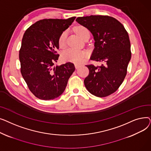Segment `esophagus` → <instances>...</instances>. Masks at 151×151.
<instances>
[{
    "instance_id": "obj_1",
    "label": "esophagus",
    "mask_w": 151,
    "mask_h": 151,
    "mask_svg": "<svg viewBox=\"0 0 151 151\" xmlns=\"http://www.w3.org/2000/svg\"><path fill=\"white\" fill-rule=\"evenodd\" d=\"M75 68L77 69V68H80V67H81V65L78 64V63H75Z\"/></svg>"
}]
</instances>
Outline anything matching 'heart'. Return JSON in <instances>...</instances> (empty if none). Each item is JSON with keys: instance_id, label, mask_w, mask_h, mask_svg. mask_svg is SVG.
Returning <instances> with one entry per match:
<instances>
[{"instance_id": "heart-1", "label": "heart", "mask_w": 151, "mask_h": 151, "mask_svg": "<svg viewBox=\"0 0 151 151\" xmlns=\"http://www.w3.org/2000/svg\"><path fill=\"white\" fill-rule=\"evenodd\" d=\"M75 32L83 38L87 34H89V30L83 26H77L74 28ZM67 32H63L58 39L59 46L63 47L65 46ZM87 58V53L84 51L76 50L74 48H69L62 53V58L63 60L72 62L75 63H81Z\"/></svg>"}]
</instances>
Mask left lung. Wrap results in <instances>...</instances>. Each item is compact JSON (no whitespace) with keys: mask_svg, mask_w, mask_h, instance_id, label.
I'll use <instances>...</instances> for the list:
<instances>
[{"mask_svg":"<svg viewBox=\"0 0 151 151\" xmlns=\"http://www.w3.org/2000/svg\"><path fill=\"white\" fill-rule=\"evenodd\" d=\"M76 21L93 36L91 59L105 62L101 66L86 65L89 73L84 79L85 87L95 96H108L118 89L127 75L132 55L127 32L119 21L109 16L91 15Z\"/></svg>","mask_w":151,"mask_h":151,"instance_id":"8db88e82","label":"left lung"}]
</instances>
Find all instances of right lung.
Returning <instances> with one entry per match:
<instances>
[{
  "instance_id": "add662e5",
  "label": "right lung",
  "mask_w": 151,
  "mask_h": 151,
  "mask_svg": "<svg viewBox=\"0 0 151 151\" xmlns=\"http://www.w3.org/2000/svg\"><path fill=\"white\" fill-rule=\"evenodd\" d=\"M75 18L40 20L24 34L19 54L21 73L30 92L40 99L60 96L75 70L71 62L54 66L59 56L58 39Z\"/></svg>"
}]
</instances>
